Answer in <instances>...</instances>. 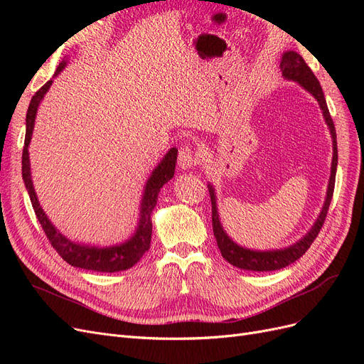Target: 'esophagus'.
Returning a JSON list of instances; mask_svg holds the SVG:
<instances>
[{"label": "esophagus", "mask_w": 364, "mask_h": 364, "mask_svg": "<svg viewBox=\"0 0 364 364\" xmlns=\"http://www.w3.org/2000/svg\"><path fill=\"white\" fill-rule=\"evenodd\" d=\"M178 164L179 167L186 170V168H193L194 165L199 164V156L196 155V151L190 146H182L179 149V155H178Z\"/></svg>", "instance_id": "obj_1"}]
</instances>
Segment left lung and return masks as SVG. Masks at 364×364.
Instances as JSON below:
<instances>
[{
	"label": "left lung",
	"mask_w": 364,
	"mask_h": 364,
	"mask_svg": "<svg viewBox=\"0 0 364 364\" xmlns=\"http://www.w3.org/2000/svg\"><path fill=\"white\" fill-rule=\"evenodd\" d=\"M281 71L282 75L287 80H293L299 83L305 91L310 92L321 106L323 118L328 124L329 134H331L333 138V162H331V176H329V183H328V190H326V199L323 203V208L321 214H318L316 223L310 229L304 238H301L297 243L285 247V249H278V250H250L246 247H241L237 243H234L232 240L228 237L225 232V229L220 223L218 218V211H217V199H215V191L213 188V185H208L209 188V196H211V205H213V230H214V237L217 240V246L222 252V257L232 264V266L243 269V270H253V272H270V270H278L282 267H287L289 264L294 262L296 259H299L304 253L310 249L311 243L316 240V237L321 232V229L325 223V218L328 214V208L329 203H331L333 199V193H334V183H336V171H337V135H336V127L333 123V118L329 115L328 106L325 102V95L322 91V86L316 79V75L310 70V67L305 63L301 54H297L296 51H285L282 54L281 59Z\"/></svg>",
	"instance_id": "8db88e82"
}]
</instances>
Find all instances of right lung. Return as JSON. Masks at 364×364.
<instances>
[{
    "label": "right lung",
    "instance_id": "1",
    "mask_svg": "<svg viewBox=\"0 0 364 364\" xmlns=\"http://www.w3.org/2000/svg\"><path fill=\"white\" fill-rule=\"evenodd\" d=\"M68 60H62L59 67L54 73L56 77L65 67H67ZM53 80H48L41 90L31 97V102L26 117V139H24V149H23V179L26 183V188L28 191L30 200L35 209V214L39 220V223L46 232L51 246L56 249L59 255L67 261L68 264L79 269L94 270V272H103V273H114L127 270L134 267L135 264L142 258V255L149 250L150 241H151V213L156 206L158 194L164 183H167L173 176L176 168V159H178V150L176 147L170 149L167 155L162 158L158 164V167L151 171L150 178L146 183L144 196H142L141 208H139V222L136 230L124 243H119L109 247H97L91 245H82L74 243L65 235H62L59 230L53 226L48 217L43 213V209L39 205L36 197L35 188H33L31 182V173H30V159H28V144L33 135V127H35V118L38 107L42 102L43 95L50 90Z\"/></svg>",
    "mask_w": 364,
    "mask_h": 364
}]
</instances>
